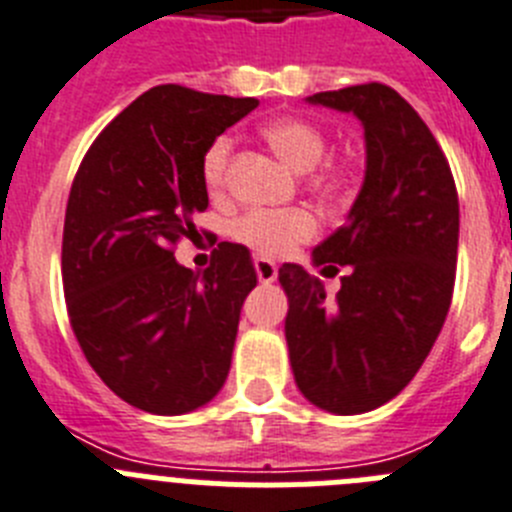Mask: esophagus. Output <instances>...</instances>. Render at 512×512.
I'll return each mask as SVG.
<instances>
[{"label":"esophagus","instance_id":"34e87169","mask_svg":"<svg viewBox=\"0 0 512 512\" xmlns=\"http://www.w3.org/2000/svg\"><path fill=\"white\" fill-rule=\"evenodd\" d=\"M255 270H257V280H260L262 285L275 283V278H278V265H275L273 260H265V257H262V260H257Z\"/></svg>","mask_w":512,"mask_h":512}]
</instances>
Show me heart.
<instances>
[{"label": "heart", "mask_w": 512, "mask_h": 512, "mask_svg": "<svg viewBox=\"0 0 512 512\" xmlns=\"http://www.w3.org/2000/svg\"><path fill=\"white\" fill-rule=\"evenodd\" d=\"M260 132L267 145L273 147V153L296 173H308L316 168L329 147V140L319 124L303 117H275L262 124ZM229 158H232V137L229 135H219L204 150L201 178L211 196H219L227 186ZM319 181L326 191H339L344 183V170L334 163L324 165ZM313 234H316V219L306 209L247 211L232 227V237L239 245L250 247L262 257L290 255L298 245L313 239Z\"/></svg>", "instance_id": "obj_1"}]
</instances>
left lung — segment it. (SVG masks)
<instances>
[{
    "mask_svg": "<svg viewBox=\"0 0 512 512\" xmlns=\"http://www.w3.org/2000/svg\"><path fill=\"white\" fill-rule=\"evenodd\" d=\"M354 114L365 130V181L347 224L311 260L347 265L342 288L285 262V342L308 403L336 416L375 411L413 380L449 313L459 245V199L449 163L416 109L385 84L308 96Z\"/></svg>",
    "mask_w": 512,
    "mask_h": 512,
    "instance_id": "obj_1",
    "label": "left lung"
}]
</instances>
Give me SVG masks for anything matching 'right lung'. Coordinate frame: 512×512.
<instances>
[{
    "label": "right lung",
    "mask_w": 512,
    "mask_h": 512,
    "mask_svg": "<svg viewBox=\"0 0 512 512\" xmlns=\"http://www.w3.org/2000/svg\"><path fill=\"white\" fill-rule=\"evenodd\" d=\"M260 101L155 86L104 127L71 186L63 293L89 365L124 403L183 416L229 375L250 252L222 242L204 273L173 257L206 211L201 158Z\"/></svg>",
    "instance_id": "obj_1"
}]
</instances>
